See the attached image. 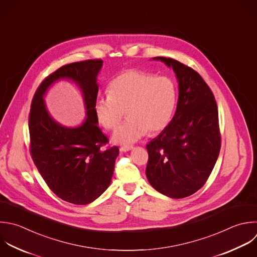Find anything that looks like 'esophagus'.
Segmentation results:
<instances>
[{
  "mask_svg": "<svg viewBox=\"0 0 257 257\" xmlns=\"http://www.w3.org/2000/svg\"><path fill=\"white\" fill-rule=\"evenodd\" d=\"M133 149H134L133 146H122V147L120 148V151H121V152H128V151H131V150H133Z\"/></svg>",
  "mask_w": 257,
  "mask_h": 257,
  "instance_id": "1",
  "label": "esophagus"
}]
</instances>
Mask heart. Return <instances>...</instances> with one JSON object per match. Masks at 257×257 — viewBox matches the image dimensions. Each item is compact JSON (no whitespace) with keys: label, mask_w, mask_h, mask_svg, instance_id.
Wrapping results in <instances>:
<instances>
[{"label":"heart","mask_w":257,"mask_h":257,"mask_svg":"<svg viewBox=\"0 0 257 257\" xmlns=\"http://www.w3.org/2000/svg\"><path fill=\"white\" fill-rule=\"evenodd\" d=\"M177 86L168 76L127 69L108 85V95L96 99L94 112L106 130H114L124 113L128 118L114 132L118 144H133L150 134L166 130L175 112Z\"/></svg>","instance_id":"heart-1"}]
</instances>
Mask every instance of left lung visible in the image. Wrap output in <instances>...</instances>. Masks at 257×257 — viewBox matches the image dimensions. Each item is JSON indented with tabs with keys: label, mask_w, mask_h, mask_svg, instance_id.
<instances>
[{
	"label": "left lung",
	"mask_w": 257,
	"mask_h": 257,
	"mask_svg": "<svg viewBox=\"0 0 257 257\" xmlns=\"http://www.w3.org/2000/svg\"><path fill=\"white\" fill-rule=\"evenodd\" d=\"M172 67L179 82L177 109L169 126L147 145V178L157 191L175 199L204 186L219 156L218 109L210 87L191 67L155 57Z\"/></svg>",
	"instance_id": "1"
}]
</instances>
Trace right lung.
I'll use <instances>...</instances> for the list:
<instances>
[{"instance_id": "1", "label": "right lung", "mask_w": 257, "mask_h": 257, "mask_svg": "<svg viewBox=\"0 0 257 257\" xmlns=\"http://www.w3.org/2000/svg\"><path fill=\"white\" fill-rule=\"evenodd\" d=\"M102 63L101 59L85 60L57 69L37 88L29 114L30 153L35 166L55 195L76 205L91 203L108 188L119 151L116 146L102 149L108 139L97 126L94 112L96 78ZM60 79L74 81L83 92L87 118L77 128L60 125L46 108L43 97Z\"/></svg>"}]
</instances>
